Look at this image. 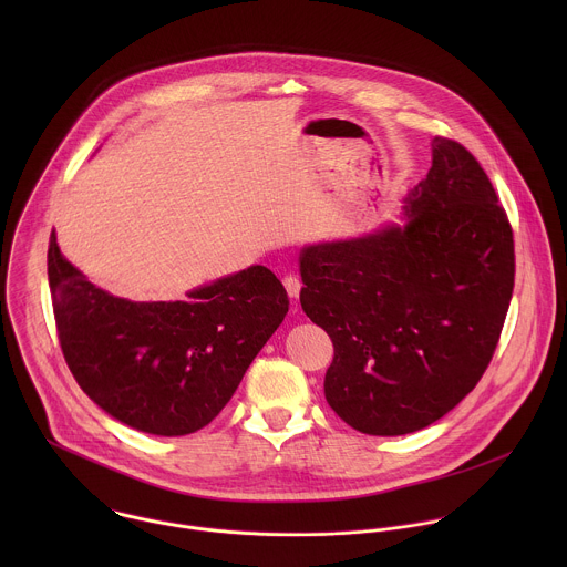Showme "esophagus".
<instances>
[{
	"label": "esophagus",
	"mask_w": 567,
	"mask_h": 567,
	"mask_svg": "<svg viewBox=\"0 0 567 567\" xmlns=\"http://www.w3.org/2000/svg\"><path fill=\"white\" fill-rule=\"evenodd\" d=\"M301 279L297 277V275H286L284 277V288L288 290V295L292 297V299H297L299 297V292H301Z\"/></svg>",
	"instance_id": "esophagus-1"
}]
</instances>
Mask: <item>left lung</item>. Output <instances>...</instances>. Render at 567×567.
<instances>
[{"label":"left lung","mask_w":567,"mask_h":567,"mask_svg":"<svg viewBox=\"0 0 567 567\" xmlns=\"http://www.w3.org/2000/svg\"><path fill=\"white\" fill-rule=\"evenodd\" d=\"M404 225L301 250V308L333 342L324 400L400 436L461 404L493 358L515 284L513 231L476 157L432 140Z\"/></svg>","instance_id":"8db88e82"}]
</instances>
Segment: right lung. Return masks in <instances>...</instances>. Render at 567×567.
Returning a JSON list of instances; mask_svg holds the SVG:
<instances>
[{"label":"right lung","instance_id":"add662e5","mask_svg":"<svg viewBox=\"0 0 567 567\" xmlns=\"http://www.w3.org/2000/svg\"><path fill=\"white\" fill-rule=\"evenodd\" d=\"M48 279L79 386L113 419L157 436L192 434L216 419L290 303L266 266L200 286L185 301L120 299L63 257L54 231Z\"/></svg>","mask_w":567,"mask_h":567}]
</instances>
